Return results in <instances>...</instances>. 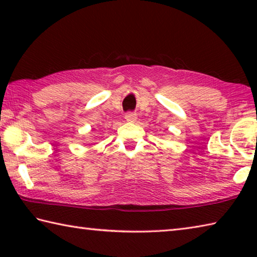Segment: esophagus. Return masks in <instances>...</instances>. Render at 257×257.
I'll return each instance as SVG.
<instances>
[{
    "instance_id": "esophagus-1",
    "label": "esophagus",
    "mask_w": 257,
    "mask_h": 257,
    "mask_svg": "<svg viewBox=\"0 0 257 257\" xmlns=\"http://www.w3.org/2000/svg\"><path fill=\"white\" fill-rule=\"evenodd\" d=\"M124 118L128 121V122H135V121L137 120V114L134 112H128V113H125Z\"/></svg>"
}]
</instances>
